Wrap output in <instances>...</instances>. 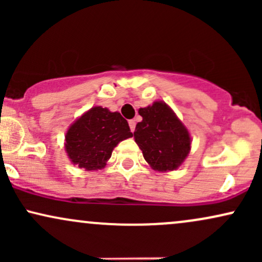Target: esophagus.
<instances>
[{
  "instance_id": "34e87169",
  "label": "esophagus",
  "mask_w": 262,
  "mask_h": 262,
  "mask_svg": "<svg viewBox=\"0 0 262 262\" xmlns=\"http://www.w3.org/2000/svg\"><path fill=\"white\" fill-rule=\"evenodd\" d=\"M129 127H130V130L132 132H134V129H135V121H133V119H130V121H129Z\"/></svg>"
}]
</instances>
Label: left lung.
<instances>
[{"label": "left lung", "mask_w": 262, "mask_h": 262, "mask_svg": "<svg viewBox=\"0 0 262 262\" xmlns=\"http://www.w3.org/2000/svg\"><path fill=\"white\" fill-rule=\"evenodd\" d=\"M143 121L135 127L134 139L146 162L156 171L179 169L191 150L187 128L165 102L140 108Z\"/></svg>", "instance_id": "8db88e82"}]
</instances>
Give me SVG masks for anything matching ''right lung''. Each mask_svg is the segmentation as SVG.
<instances>
[{
	"label": "right lung",
	"instance_id": "1",
	"mask_svg": "<svg viewBox=\"0 0 262 262\" xmlns=\"http://www.w3.org/2000/svg\"><path fill=\"white\" fill-rule=\"evenodd\" d=\"M128 122L118 112L92 107L77 118L65 135V150L74 165L97 171L107 165L119 141L132 137Z\"/></svg>",
	"mask_w": 262,
	"mask_h": 262
}]
</instances>
